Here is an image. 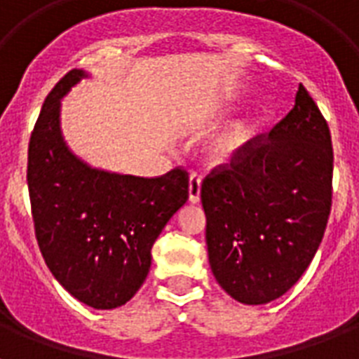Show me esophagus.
I'll use <instances>...</instances> for the list:
<instances>
[{"label":"esophagus","mask_w":359,"mask_h":359,"mask_svg":"<svg viewBox=\"0 0 359 359\" xmlns=\"http://www.w3.org/2000/svg\"><path fill=\"white\" fill-rule=\"evenodd\" d=\"M201 177L196 173L190 175V186H188V191H190V201L199 203L201 201Z\"/></svg>","instance_id":"1"}]
</instances>
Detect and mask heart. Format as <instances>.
Wrapping results in <instances>:
<instances>
[{"label": "heart", "instance_id": "b5f03b06", "mask_svg": "<svg viewBox=\"0 0 359 359\" xmlns=\"http://www.w3.org/2000/svg\"><path fill=\"white\" fill-rule=\"evenodd\" d=\"M255 134V126L250 121H240L219 132L208 147V156L216 163L231 162L245 151Z\"/></svg>", "mask_w": 359, "mask_h": 359}]
</instances>
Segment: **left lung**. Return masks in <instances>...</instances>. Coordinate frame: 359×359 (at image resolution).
Here are the masks:
<instances>
[{
  "instance_id": "obj_1",
  "label": "left lung",
  "mask_w": 359,
  "mask_h": 359,
  "mask_svg": "<svg viewBox=\"0 0 359 359\" xmlns=\"http://www.w3.org/2000/svg\"><path fill=\"white\" fill-rule=\"evenodd\" d=\"M332 173L328 123L300 83L266 140L203 180L208 262L231 298L261 306L302 278L328 224Z\"/></svg>"
}]
</instances>
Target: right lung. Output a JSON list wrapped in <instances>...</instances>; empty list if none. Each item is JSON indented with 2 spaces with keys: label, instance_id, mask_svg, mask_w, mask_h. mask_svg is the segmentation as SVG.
I'll use <instances>...</instances> for the list:
<instances>
[{
  "label": "right lung",
  "instance_id": "1",
  "mask_svg": "<svg viewBox=\"0 0 359 359\" xmlns=\"http://www.w3.org/2000/svg\"><path fill=\"white\" fill-rule=\"evenodd\" d=\"M89 78L74 69L42 104L29 140L27 186L35 235L50 272L95 309L124 306L151 268V250L188 201V173L145 179L93 168L61 132V100Z\"/></svg>",
  "mask_w": 359,
  "mask_h": 359
}]
</instances>
